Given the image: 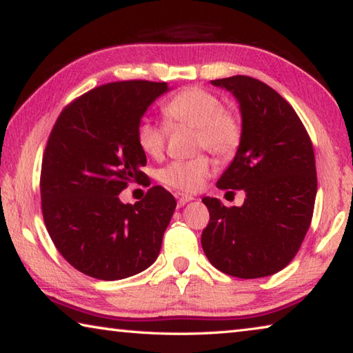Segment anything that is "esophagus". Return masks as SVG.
Masks as SVG:
<instances>
[{"mask_svg": "<svg viewBox=\"0 0 353 353\" xmlns=\"http://www.w3.org/2000/svg\"><path fill=\"white\" fill-rule=\"evenodd\" d=\"M176 198H177V205H179V207H182V205L187 204V202L194 199L191 194H183V193H177Z\"/></svg>", "mask_w": 353, "mask_h": 353, "instance_id": "obj_1", "label": "esophagus"}]
</instances>
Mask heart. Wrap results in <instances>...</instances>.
I'll return each mask as SVG.
<instances>
[{
  "mask_svg": "<svg viewBox=\"0 0 353 353\" xmlns=\"http://www.w3.org/2000/svg\"><path fill=\"white\" fill-rule=\"evenodd\" d=\"M162 115L170 129H193V149H207L214 157L230 160L243 140L241 119L234 110L223 105L216 93L202 87H187L166 101ZM151 119H141L135 140L140 151L151 159H160L166 148L168 129ZM213 172L208 155L199 154L187 160H176L159 172V179L168 187L194 193L199 191Z\"/></svg>",
  "mask_w": 353,
  "mask_h": 353,
  "instance_id": "obj_1",
  "label": "heart"
}]
</instances>
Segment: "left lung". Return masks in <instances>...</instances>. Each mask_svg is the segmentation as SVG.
Wrapping results in <instances>:
<instances>
[{
    "label": "left lung",
    "instance_id": "obj_1",
    "mask_svg": "<svg viewBox=\"0 0 353 353\" xmlns=\"http://www.w3.org/2000/svg\"><path fill=\"white\" fill-rule=\"evenodd\" d=\"M240 103L243 140L219 177L221 190H243L241 207L202 202L210 221L202 249L221 272L240 279L272 276L294 259L312 224L318 179L312 140L286 99L249 76L212 81Z\"/></svg>",
    "mask_w": 353,
    "mask_h": 353
}]
</instances>
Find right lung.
<instances>
[{"label":"right lung","mask_w":353,"mask_h":353,"mask_svg":"<svg viewBox=\"0 0 353 353\" xmlns=\"http://www.w3.org/2000/svg\"><path fill=\"white\" fill-rule=\"evenodd\" d=\"M165 92L166 82L104 83L65 107L51 130L41 160V213L59 252L85 276L126 279L159 256L174 196L155 185L132 205L118 194L146 179L135 132Z\"/></svg>","instance_id":"add662e5"}]
</instances>
